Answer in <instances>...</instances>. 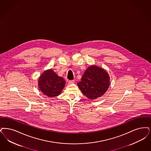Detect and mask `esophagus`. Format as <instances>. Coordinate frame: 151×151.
I'll return each instance as SVG.
<instances>
[{"label":"esophagus","mask_w":151,"mask_h":151,"mask_svg":"<svg viewBox=\"0 0 151 151\" xmlns=\"http://www.w3.org/2000/svg\"><path fill=\"white\" fill-rule=\"evenodd\" d=\"M74 82H75L74 80H69L68 81V84H73L74 83Z\"/></svg>","instance_id":"esophagus-1"}]
</instances>
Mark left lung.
<instances>
[{"label": "left lung", "instance_id": "left-lung-1", "mask_svg": "<svg viewBox=\"0 0 151 151\" xmlns=\"http://www.w3.org/2000/svg\"><path fill=\"white\" fill-rule=\"evenodd\" d=\"M109 73L96 65L88 67L77 84L83 94L88 99H96L102 97L109 89L110 84Z\"/></svg>", "mask_w": 151, "mask_h": 151}]
</instances>
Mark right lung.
Segmentation results:
<instances>
[{
    "label": "right lung",
    "instance_id": "obj_1",
    "mask_svg": "<svg viewBox=\"0 0 151 151\" xmlns=\"http://www.w3.org/2000/svg\"><path fill=\"white\" fill-rule=\"evenodd\" d=\"M65 81L50 68L44 71L38 79V86L42 93L49 97L60 94L65 86Z\"/></svg>",
    "mask_w": 151,
    "mask_h": 151
}]
</instances>
